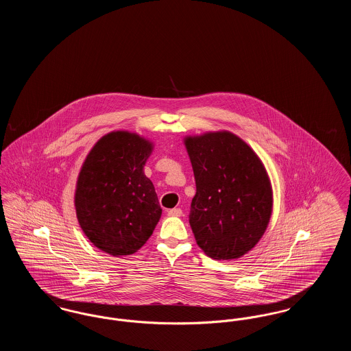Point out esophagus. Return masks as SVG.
<instances>
[{
    "label": "esophagus",
    "instance_id": "esophagus-1",
    "mask_svg": "<svg viewBox=\"0 0 351 351\" xmlns=\"http://www.w3.org/2000/svg\"><path fill=\"white\" fill-rule=\"evenodd\" d=\"M167 213L168 216H171V217H180V216L183 215V212H182V209H180V208H173V209H169Z\"/></svg>",
    "mask_w": 351,
    "mask_h": 351
}]
</instances>
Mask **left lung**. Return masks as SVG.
<instances>
[{"label": "left lung", "instance_id": "obj_1", "mask_svg": "<svg viewBox=\"0 0 351 351\" xmlns=\"http://www.w3.org/2000/svg\"><path fill=\"white\" fill-rule=\"evenodd\" d=\"M184 145L196 180L189 223L199 247L216 261L243 256L261 241L272 215L263 162L228 130L188 135Z\"/></svg>", "mask_w": 351, "mask_h": 351}]
</instances>
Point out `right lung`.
<instances>
[{
    "label": "right lung",
    "mask_w": 351,
    "mask_h": 351,
    "mask_svg": "<svg viewBox=\"0 0 351 351\" xmlns=\"http://www.w3.org/2000/svg\"><path fill=\"white\" fill-rule=\"evenodd\" d=\"M150 139L128 130L105 134L80 168L75 208L86 238L113 256L132 255L150 238L162 216L154 184L143 167Z\"/></svg>",
    "instance_id": "right-lung-1"
}]
</instances>
